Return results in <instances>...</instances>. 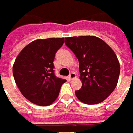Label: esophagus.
<instances>
[{
	"label": "esophagus",
	"instance_id": "obj_1",
	"mask_svg": "<svg viewBox=\"0 0 133 133\" xmlns=\"http://www.w3.org/2000/svg\"><path fill=\"white\" fill-rule=\"evenodd\" d=\"M75 77H76V75H75V73L73 72H72L69 74V79H73V78H75Z\"/></svg>",
	"mask_w": 133,
	"mask_h": 133
}]
</instances>
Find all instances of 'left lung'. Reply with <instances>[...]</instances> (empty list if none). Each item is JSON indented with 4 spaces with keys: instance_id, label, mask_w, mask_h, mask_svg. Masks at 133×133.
Wrapping results in <instances>:
<instances>
[{
    "instance_id": "left-lung-1",
    "label": "left lung",
    "mask_w": 133,
    "mask_h": 133,
    "mask_svg": "<svg viewBox=\"0 0 133 133\" xmlns=\"http://www.w3.org/2000/svg\"><path fill=\"white\" fill-rule=\"evenodd\" d=\"M65 44L79 61L82 86L75 91L77 99L88 105L102 102L118 83L120 65L116 55L103 40L94 36L67 37Z\"/></svg>"
}]
</instances>
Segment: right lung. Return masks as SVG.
<instances>
[{"label":"right lung","instance_id":"right-lung-1","mask_svg":"<svg viewBox=\"0 0 133 133\" xmlns=\"http://www.w3.org/2000/svg\"><path fill=\"white\" fill-rule=\"evenodd\" d=\"M64 38L36 39L19 52L13 65L15 83L23 96L40 106L52 104L66 80L55 75L53 61Z\"/></svg>","mask_w":133,"mask_h":133}]
</instances>
